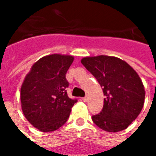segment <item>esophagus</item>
<instances>
[{
	"mask_svg": "<svg viewBox=\"0 0 156 156\" xmlns=\"http://www.w3.org/2000/svg\"><path fill=\"white\" fill-rule=\"evenodd\" d=\"M82 100H83V101H84V102H87V101H88V100H89V97H88V95H86V96L83 97Z\"/></svg>",
	"mask_w": 156,
	"mask_h": 156,
	"instance_id": "esophagus-1",
	"label": "esophagus"
}]
</instances>
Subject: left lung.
Returning <instances> with one entry per match:
<instances>
[{
	"instance_id": "left-lung-1",
	"label": "left lung",
	"mask_w": 156,
	"mask_h": 156,
	"mask_svg": "<svg viewBox=\"0 0 156 156\" xmlns=\"http://www.w3.org/2000/svg\"><path fill=\"white\" fill-rule=\"evenodd\" d=\"M81 62L99 82L105 96L102 111L92 116L94 123L106 132L126 129L138 117L144 103L145 90L139 74L115 56H87Z\"/></svg>"
}]
</instances>
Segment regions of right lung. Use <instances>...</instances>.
<instances>
[{
	"label": "right lung",
	"instance_id": "right-lung-1",
	"mask_svg": "<svg viewBox=\"0 0 156 156\" xmlns=\"http://www.w3.org/2000/svg\"><path fill=\"white\" fill-rule=\"evenodd\" d=\"M73 55L52 54L38 60L26 75L21 87L22 111L26 119L41 132L55 131L70 116L77 100L67 93L66 73Z\"/></svg>",
	"mask_w": 156,
	"mask_h": 156
}]
</instances>
